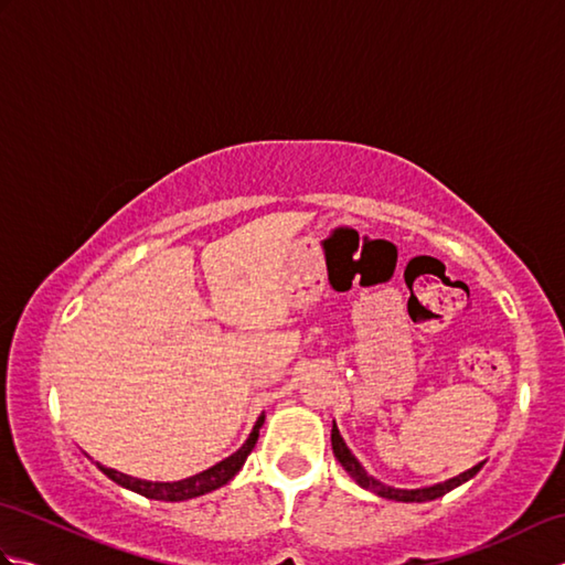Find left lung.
Here are the masks:
<instances>
[{"label": "left lung", "instance_id": "1", "mask_svg": "<svg viewBox=\"0 0 565 565\" xmlns=\"http://www.w3.org/2000/svg\"><path fill=\"white\" fill-rule=\"evenodd\" d=\"M332 451H334V459L342 463L344 471L350 473L359 486L371 490V493H376V495L386 498V500H395V502H427V500H437L441 495H447L449 490L459 488L466 481H471V478L483 468V461H481V463H476L473 468H468V471L449 478V481H444V483L425 486V488H393V486L381 483L379 478L366 473V468L359 463L356 456L350 451V447H347L342 435H340V429H338V425H334V423H332Z\"/></svg>", "mask_w": 565, "mask_h": 565}]
</instances>
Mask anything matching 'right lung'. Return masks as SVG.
<instances>
[{
	"label": "right lung",
	"mask_w": 565,
	"mask_h": 565,
	"mask_svg": "<svg viewBox=\"0 0 565 565\" xmlns=\"http://www.w3.org/2000/svg\"><path fill=\"white\" fill-rule=\"evenodd\" d=\"M262 425H264V413L257 417V423H255V427H252L247 441L235 454H231V456H227V459H223V461H218L215 466L206 468V471H201L196 476H189V478H182V481H172V483L142 481V478L126 476L121 471H116V468H106L99 461H97V466H99V471L104 476H109L114 483H118L121 488L134 490V493H138V495H146L150 500H164V502H182V500L206 495V493H211V490H218L227 481H233L235 473L245 466L249 451L255 449Z\"/></svg>",
	"instance_id": "add662e5"
}]
</instances>
